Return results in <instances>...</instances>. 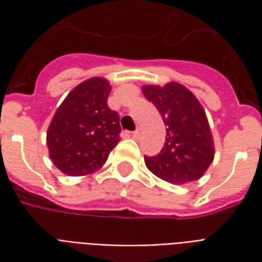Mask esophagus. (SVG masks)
Masks as SVG:
<instances>
[{
  "label": "esophagus",
  "instance_id": "esophagus-1",
  "mask_svg": "<svg viewBox=\"0 0 262 262\" xmlns=\"http://www.w3.org/2000/svg\"><path fill=\"white\" fill-rule=\"evenodd\" d=\"M140 135H142V130H140V129H136V130L132 133V137H133V139H139Z\"/></svg>",
  "mask_w": 262,
  "mask_h": 262
}]
</instances>
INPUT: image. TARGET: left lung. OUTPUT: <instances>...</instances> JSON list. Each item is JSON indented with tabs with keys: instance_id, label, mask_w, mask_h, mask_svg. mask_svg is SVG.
<instances>
[{
	"instance_id": "8db88e82",
	"label": "left lung",
	"mask_w": 262,
	"mask_h": 262,
	"mask_svg": "<svg viewBox=\"0 0 262 262\" xmlns=\"http://www.w3.org/2000/svg\"><path fill=\"white\" fill-rule=\"evenodd\" d=\"M142 91L167 126L164 147L154 157H144L146 167L171 184L199 180L214 157L213 137L201 102L178 82L144 85Z\"/></svg>"
}]
</instances>
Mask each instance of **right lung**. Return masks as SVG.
Wrapping results in <instances>:
<instances>
[{
  "label": "right lung",
  "instance_id": "obj_1",
  "mask_svg": "<svg viewBox=\"0 0 262 262\" xmlns=\"http://www.w3.org/2000/svg\"><path fill=\"white\" fill-rule=\"evenodd\" d=\"M108 80L92 77L71 90L48 129L49 156L63 174L88 176L119 143V115L108 108Z\"/></svg>",
  "mask_w": 262,
  "mask_h": 262
}]
</instances>
